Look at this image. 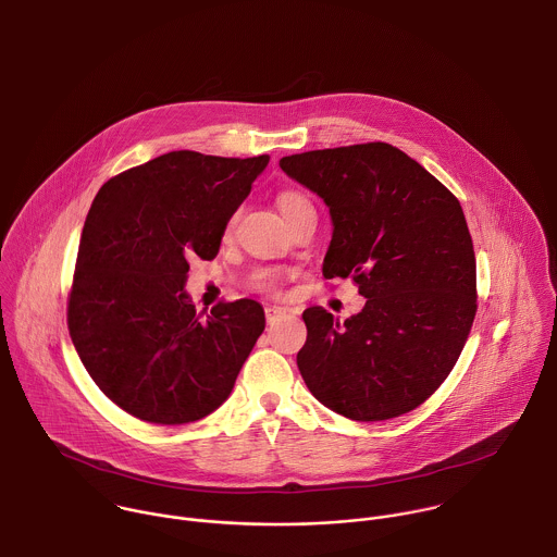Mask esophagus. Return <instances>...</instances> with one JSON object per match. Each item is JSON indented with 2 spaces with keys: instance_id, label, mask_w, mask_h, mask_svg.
Here are the masks:
<instances>
[{
  "instance_id": "34e87169",
  "label": "esophagus",
  "mask_w": 557,
  "mask_h": 557,
  "mask_svg": "<svg viewBox=\"0 0 557 557\" xmlns=\"http://www.w3.org/2000/svg\"><path fill=\"white\" fill-rule=\"evenodd\" d=\"M288 310L286 308H282V306H267L264 308V314H267V321L271 323V321H275L277 317H282V314H286Z\"/></svg>"
}]
</instances>
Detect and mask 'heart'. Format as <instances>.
Instances as JSON below:
<instances>
[{"mask_svg":"<svg viewBox=\"0 0 557 557\" xmlns=\"http://www.w3.org/2000/svg\"><path fill=\"white\" fill-rule=\"evenodd\" d=\"M277 208H280V212L284 214V219L290 223L299 212H304V210H308V208H312V206H310V201H308L301 193H297V190H282V193L277 195ZM234 223H236V214H232V216L227 219L225 227H223V236H225V238L232 236ZM280 280H282V273H280L277 269L262 267V269H256V271L251 273V280H249V282H251V286L258 288V290H273V288H277Z\"/></svg>","mask_w":557,"mask_h":557,"instance_id":"heart-1","label":"heart"}]
</instances>
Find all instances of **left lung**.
Returning <instances> with one entry per match:
<instances>
[{
    "label": "left lung",
    "instance_id": "obj_1",
    "mask_svg": "<svg viewBox=\"0 0 557 557\" xmlns=\"http://www.w3.org/2000/svg\"><path fill=\"white\" fill-rule=\"evenodd\" d=\"M286 175L330 208L323 277H351L367 299L347 321L304 312L297 367L310 393L351 421L419 408L456 367L478 312L475 251L456 195L388 143L304 151Z\"/></svg>",
    "mask_w": 557,
    "mask_h": 557
}]
</instances>
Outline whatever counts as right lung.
<instances>
[{
	"instance_id": "right-lung-1",
	"label": "right lung",
	"mask_w": 557,
	"mask_h": 557,
	"mask_svg": "<svg viewBox=\"0 0 557 557\" xmlns=\"http://www.w3.org/2000/svg\"><path fill=\"white\" fill-rule=\"evenodd\" d=\"M269 156L169 151L110 177L86 214L66 325L99 391L127 414L182 425L214 412L264 332L253 299L195 310L188 260H212Z\"/></svg>"
}]
</instances>
